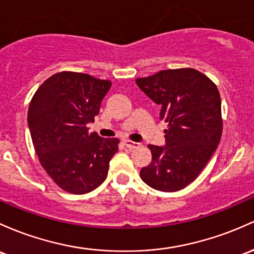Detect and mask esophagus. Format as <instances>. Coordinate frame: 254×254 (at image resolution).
<instances>
[{
  "instance_id": "1",
  "label": "esophagus",
  "mask_w": 254,
  "mask_h": 254,
  "mask_svg": "<svg viewBox=\"0 0 254 254\" xmlns=\"http://www.w3.org/2000/svg\"><path fill=\"white\" fill-rule=\"evenodd\" d=\"M124 144L127 146V148H129V149H135V148H138V147H140V143H137V142L130 141V140H125Z\"/></svg>"
}]
</instances>
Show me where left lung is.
<instances>
[{
	"mask_svg": "<svg viewBox=\"0 0 254 254\" xmlns=\"http://www.w3.org/2000/svg\"><path fill=\"white\" fill-rule=\"evenodd\" d=\"M136 84L160 105V119L168 123L165 147L148 144L152 161L142 168L140 176L157 190H181L199 176L221 141L218 89L207 76L190 67L159 71L137 78Z\"/></svg>",
	"mask_w": 254,
	"mask_h": 254,
	"instance_id": "obj_1",
	"label": "left lung"
}]
</instances>
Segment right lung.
Wrapping results in <instances>:
<instances>
[{
	"label": "right lung",
	"mask_w": 254,
	"mask_h": 254,
	"mask_svg": "<svg viewBox=\"0 0 254 254\" xmlns=\"http://www.w3.org/2000/svg\"><path fill=\"white\" fill-rule=\"evenodd\" d=\"M111 80L63 71L44 80L33 95L27 123L42 168L67 193L86 194L106 180L118 138L89 132Z\"/></svg>",
	"instance_id": "1"
}]
</instances>
